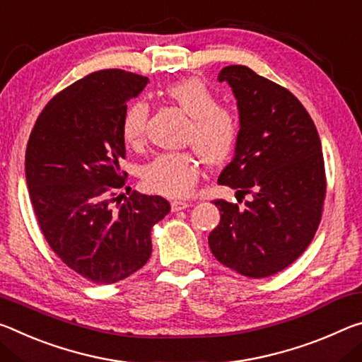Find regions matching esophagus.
Wrapping results in <instances>:
<instances>
[{"mask_svg":"<svg viewBox=\"0 0 362 362\" xmlns=\"http://www.w3.org/2000/svg\"><path fill=\"white\" fill-rule=\"evenodd\" d=\"M189 206H191V204H189V202H181V200H173V202H171V210H173V211L186 210V209H189Z\"/></svg>","mask_w":362,"mask_h":362,"instance_id":"obj_1","label":"esophagus"}]
</instances>
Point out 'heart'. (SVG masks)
<instances>
[{
  "label": "heart",
  "mask_w": 362,
  "mask_h": 362,
  "mask_svg": "<svg viewBox=\"0 0 362 362\" xmlns=\"http://www.w3.org/2000/svg\"><path fill=\"white\" fill-rule=\"evenodd\" d=\"M165 94L171 104L191 117L185 142L191 151L160 153L144 170V182L152 192L186 197L200 177V162L221 165L233 156L240 136V118L202 80L187 78L170 85ZM151 107L134 100L122 118V136L128 146L141 147L146 139Z\"/></svg>",
  "instance_id": "1"
}]
</instances>
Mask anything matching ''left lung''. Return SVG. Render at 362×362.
<instances>
[{"mask_svg":"<svg viewBox=\"0 0 362 362\" xmlns=\"http://www.w3.org/2000/svg\"><path fill=\"white\" fill-rule=\"evenodd\" d=\"M239 105L235 157L218 185L252 194L245 205L215 199L221 213L209 245L215 258L242 276L262 279L292 264L321 223L327 180L321 139L303 104L245 65L221 70Z\"/></svg>","mask_w":362,"mask_h":362,"instance_id":"obj_1","label":"left lung"}]
</instances>
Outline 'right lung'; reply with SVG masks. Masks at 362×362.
<instances>
[{"label":"right lung","instance_id":"1","mask_svg":"<svg viewBox=\"0 0 362 362\" xmlns=\"http://www.w3.org/2000/svg\"><path fill=\"white\" fill-rule=\"evenodd\" d=\"M149 78L98 70L57 93L27 142L25 176L35 216L64 264L94 284L132 276L152 253L151 229L168 215L160 195L125 187L122 118Z\"/></svg>","mask_w":362,"mask_h":362}]
</instances>
